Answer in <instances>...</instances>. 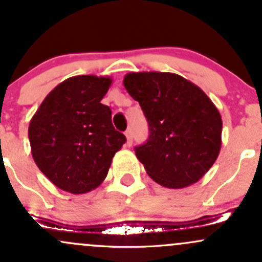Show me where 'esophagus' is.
Instances as JSON below:
<instances>
[{
    "label": "esophagus",
    "mask_w": 262,
    "mask_h": 262,
    "mask_svg": "<svg viewBox=\"0 0 262 262\" xmlns=\"http://www.w3.org/2000/svg\"><path fill=\"white\" fill-rule=\"evenodd\" d=\"M125 137H126V145L130 147V145L133 144V134H132L130 129H128V130L125 132Z\"/></svg>",
    "instance_id": "34e87169"
}]
</instances>
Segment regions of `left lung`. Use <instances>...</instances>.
<instances>
[{
  "label": "left lung",
  "instance_id": "left-lung-1",
  "mask_svg": "<svg viewBox=\"0 0 262 262\" xmlns=\"http://www.w3.org/2000/svg\"><path fill=\"white\" fill-rule=\"evenodd\" d=\"M149 126L134 148L148 176L167 188H183L202 178L221 149L222 119L197 85L172 73H130L124 78Z\"/></svg>",
  "mask_w": 262,
  "mask_h": 262
}]
</instances>
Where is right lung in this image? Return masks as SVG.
<instances>
[{"instance_id": "add662e5", "label": "right lung", "mask_w": 262, "mask_h": 262, "mask_svg": "<svg viewBox=\"0 0 262 262\" xmlns=\"http://www.w3.org/2000/svg\"><path fill=\"white\" fill-rule=\"evenodd\" d=\"M112 79L79 75L57 85L29 125L35 163L60 189L81 194L105 180L114 154L125 143L112 110L101 104Z\"/></svg>"}]
</instances>
